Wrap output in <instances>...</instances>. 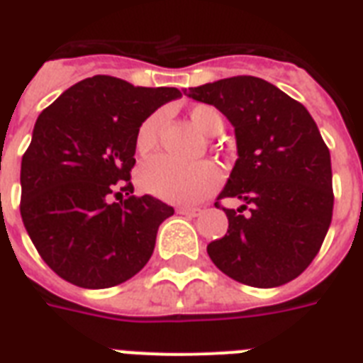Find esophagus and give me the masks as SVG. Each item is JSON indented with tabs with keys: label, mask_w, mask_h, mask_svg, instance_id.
I'll return each mask as SVG.
<instances>
[{
	"label": "esophagus",
	"mask_w": 363,
	"mask_h": 363,
	"mask_svg": "<svg viewBox=\"0 0 363 363\" xmlns=\"http://www.w3.org/2000/svg\"><path fill=\"white\" fill-rule=\"evenodd\" d=\"M179 213L186 216H198L201 213V209L199 207H179Z\"/></svg>",
	"instance_id": "esophagus-1"
}]
</instances>
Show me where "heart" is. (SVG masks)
I'll return each mask as SVG.
<instances>
[{"instance_id": "b5f03b06", "label": "heart", "mask_w": 363, "mask_h": 363, "mask_svg": "<svg viewBox=\"0 0 363 363\" xmlns=\"http://www.w3.org/2000/svg\"><path fill=\"white\" fill-rule=\"evenodd\" d=\"M188 118L201 133L215 135L222 130V115L213 105L198 104L188 111ZM164 124L162 113H152L141 122L135 133V148L148 154L158 145ZM137 182L145 192L173 203H196L207 198L220 182V173L211 162L179 164L167 156H154L137 171Z\"/></svg>"}]
</instances>
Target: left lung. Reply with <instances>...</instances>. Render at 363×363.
Listing matches in <instances>:
<instances>
[{
  "label": "left lung",
  "mask_w": 363,
  "mask_h": 363,
  "mask_svg": "<svg viewBox=\"0 0 363 363\" xmlns=\"http://www.w3.org/2000/svg\"><path fill=\"white\" fill-rule=\"evenodd\" d=\"M188 98L215 105L238 139L239 158L218 199L242 205L222 207L228 233L207 245L213 264L248 286L294 281L320 250L333 213L332 160L313 116L258 77L190 88Z\"/></svg>",
  "instance_id": "obj_1"
}]
</instances>
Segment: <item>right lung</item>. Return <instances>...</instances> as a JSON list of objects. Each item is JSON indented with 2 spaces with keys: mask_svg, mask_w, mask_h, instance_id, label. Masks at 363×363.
Masks as SVG:
<instances>
[{
  "mask_svg": "<svg viewBox=\"0 0 363 363\" xmlns=\"http://www.w3.org/2000/svg\"><path fill=\"white\" fill-rule=\"evenodd\" d=\"M181 96L96 75L39 115L22 156L20 215L39 256L64 281L111 288L150 259L160 224L175 211L148 194L133 196L135 133Z\"/></svg>",
  "mask_w": 363,
  "mask_h": 363,
  "instance_id": "right-lung-1",
  "label": "right lung"
}]
</instances>
